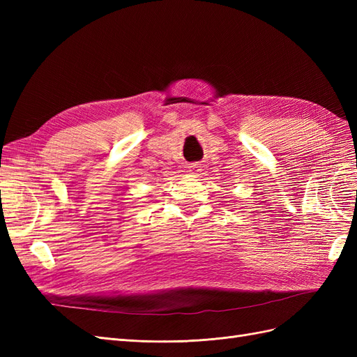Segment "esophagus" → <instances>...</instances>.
I'll return each instance as SVG.
<instances>
[{
  "label": "esophagus",
  "instance_id": "obj_1",
  "mask_svg": "<svg viewBox=\"0 0 357 357\" xmlns=\"http://www.w3.org/2000/svg\"><path fill=\"white\" fill-rule=\"evenodd\" d=\"M198 168H199L198 164H190V165H189V171H195V169H198Z\"/></svg>",
  "mask_w": 357,
  "mask_h": 357
}]
</instances>
